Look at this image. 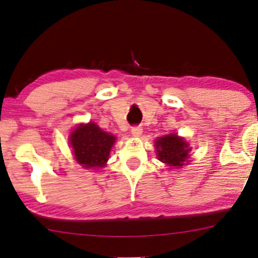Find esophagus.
Instances as JSON below:
<instances>
[{
	"label": "esophagus",
	"mask_w": 258,
	"mask_h": 258,
	"mask_svg": "<svg viewBox=\"0 0 258 258\" xmlns=\"http://www.w3.org/2000/svg\"><path fill=\"white\" fill-rule=\"evenodd\" d=\"M142 128L141 126H133L132 128V134L134 137H140L141 135H142Z\"/></svg>",
	"instance_id": "obj_1"
}]
</instances>
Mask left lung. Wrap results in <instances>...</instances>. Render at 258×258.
I'll return each mask as SVG.
<instances>
[{
  "mask_svg": "<svg viewBox=\"0 0 258 258\" xmlns=\"http://www.w3.org/2000/svg\"><path fill=\"white\" fill-rule=\"evenodd\" d=\"M155 148L158 160L168 167L181 169L189 162L188 158L190 157L189 153L191 151V148L183 137L177 136V134H169L156 139Z\"/></svg>",
  "mask_w": 258,
  "mask_h": 258,
  "instance_id": "left-lung-1",
  "label": "left lung"
}]
</instances>
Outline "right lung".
<instances>
[{
    "mask_svg": "<svg viewBox=\"0 0 258 258\" xmlns=\"http://www.w3.org/2000/svg\"><path fill=\"white\" fill-rule=\"evenodd\" d=\"M116 137L102 130L96 123H81L69 136L77 163L86 169H100L107 163Z\"/></svg>",
    "mask_w": 258,
    "mask_h": 258,
    "instance_id": "add662e5",
    "label": "right lung"
}]
</instances>
